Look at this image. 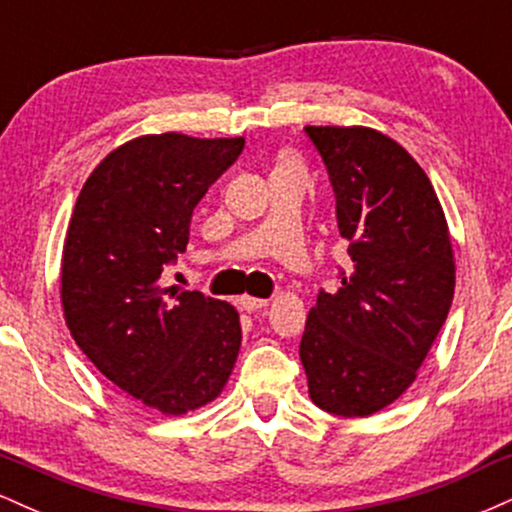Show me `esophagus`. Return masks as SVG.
Segmentation results:
<instances>
[{
  "label": "esophagus",
  "mask_w": 512,
  "mask_h": 512,
  "mask_svg": "<svg viewBox=\"0 0 512 512\" xmlns=\"http://www.w3.org/2000/svg\"><path fill=\"white\" fill-rule=\"evenodd\" d=\"M267 298H255V296H243L240 298V308L248 310V313H255V310L267 308Z\"/></svg>",
  "instance_id": "34e87169"
}]
</instances>
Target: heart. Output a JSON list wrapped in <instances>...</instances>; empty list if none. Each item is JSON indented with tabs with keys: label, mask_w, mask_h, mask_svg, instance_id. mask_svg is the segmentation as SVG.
<instances>
[{
	"label": "heart",
	"mask_w": 512,
	"mask_h": 512,
	"mask_svg": "<svg viewBox=\"0 0 512 512\" xmlns=\"http://www.w3.org/2000/svg\"><path fill=\"white\" fill-rule=\"evenodd\" d=\"M279 166H296V163H293L291 158H281V163H279Z\"/></svg>",
	"instance_id": "heart-1"
}]
</instances>
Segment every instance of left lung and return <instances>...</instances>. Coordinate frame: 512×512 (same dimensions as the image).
<instances>
[{
    "instance_id": "1",
    "label": "left lung",
    "mask_w": 512,
    "mask_h": 512,
    "mask_svg": "<svg viewBox=\"0 0 512 512\" xmlns=\"http://www.w3.org/2000/svg\"><path fill=\"white\" fill-rule=\"evenodd\" d=\"M325 161L351 264L320 291L301 339L310 399L370 416L416 380L455 293L452 243L424 168L370 127H305Z\"/></svg>"
}]
</instances>
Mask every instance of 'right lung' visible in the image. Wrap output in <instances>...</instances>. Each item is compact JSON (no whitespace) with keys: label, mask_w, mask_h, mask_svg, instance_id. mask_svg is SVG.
<instances>
[{"label":"right lung","mask_w":512,"mask_h":512,"mask_svg":"<svg viewBox=\"0 0 512 512\" xmlns=\"http://www.w3.org/2000/svg\"><path fill=\"white\" fill-rule=\"evenodd\" d=\"M245 139L146 134L88 175L62 250V308L76 346L110 383L180 416L221 395L240 351L233 305L161 289L185 252L199 199L236 163Z\"/></svg>","instance_id":"add662e5"}]
</instances>
